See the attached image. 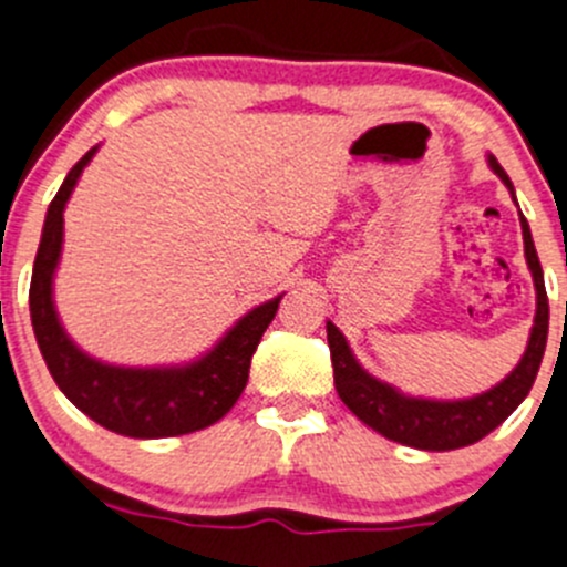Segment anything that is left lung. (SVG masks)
I'll return each mask as SVG.
<instances>
[{
    "mask_svg": "<svg viewBox=\"0 0 567 567\" xmlns=\"http://www.w3.org/2000/svg\"><path fill=\"white\" fill-rule=\"evenodd\" d=\"M489 171L509 187L515 198L509 176L498 164V158L486 156ZM523 229V254L526 266L534 279V293H537V313H534V327L528 332V343L517 367L506 374L501 383L481 391L464 400H433V396H411L403 394L396 385L378 380L358 363L355 352L349 349L347 336L338 330L332 321H327V341H330L332 374H336V391L352 414L378 431L380 436L391 442L409 444L416 451H456L467 447L492 433L517 405L526 400L532 391L537 369L543 363L548 341V296L546 282H543V268H539L537 248H534L532 229L520 215Z\"/></svg>",
    "mask_w": 567,
    "mask_h": 567,
    "instance_id": "8db88e82",
    "label": "left lung"
}]
</instances>
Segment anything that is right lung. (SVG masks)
Returning <instances> with one entry per match:
<instances>
[{
  "label": "right lung",
  "mask_w": 567,
  "mask_h": 567,
  "mask_svg": "<svg viewBox=\"0 0 567 567\" xmlns=\"http://www.w3.org/2000/svg\"><path fill=\"white\" fill-rule=\"evenodd\" d=\"M97 151L100 145H94L66 173L41 229L30 282V319L47 369L69 403L120 436L164 439L215 425L229 414L246 389L254 349L277 316L285 293L240 316L224 338L195 361L171 367H120L83 352L63 330L52 285L63 251V209Z\"/></svg>",
  "instance_id": "add662e5"
}]
</instances>
